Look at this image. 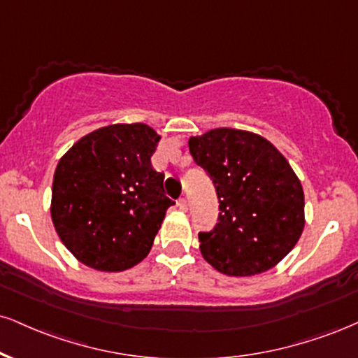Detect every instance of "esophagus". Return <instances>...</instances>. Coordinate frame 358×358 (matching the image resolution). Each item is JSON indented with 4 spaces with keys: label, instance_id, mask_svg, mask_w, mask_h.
Instances as JSON below:
<instances>
[{
    "label": "esophagus",
    "instance_id": "1",
    "mask_svg": "<svg viewBox=\"0 0 358 358\" xmlns=\"http://www.w3.org/2000/svg\"><path fill=\"white\" fill-rule=\"evenodd\" d=\"M178 206H180V210H182V212H187V210H188V200H187V198H180V200H178Z\"/></svg>",
    "mask_w": 358,
    "mask_h": 358
}]
</instances>
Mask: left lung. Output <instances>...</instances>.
Here are the masks:
<instances>
[{"label":"left lung","mask_w":358,"mask_h":358,"mask_svg":"<svg viewBox=\"0 0 358 358\" xmlns=\"http://www.w3.org/2000/svg\"><path fill=\"white\" fill-rule=\"evenodd\" d=\"M193 160L213 180L220 217L200 234L201 255L228 277H252L273 268L299 242L305 198L287 158L264 136L213 128L190 136Z\"/></svg>","instance_id":"8db88e82"}]
</instances>
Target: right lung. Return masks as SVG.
I'll return each mask as SVG.
<instances>
[{
	"label": "right lung",
	"mask_w": 358,
	"mask_h": 358,
	"mask_svg": "<svg viewBox=\"0 0 358 358\" xmlns=\"http://www.w3.org/2000/svg\"><path fill=\"white\" fill-rule=\"evenodd\" d=\"M160 138L145 123H115L80 138L59 158L51 220L83 265L123 272L150 253L173 205L150 162Z\"/></svg>",
	"instance_id": "add662e5"
}]
</instances>
